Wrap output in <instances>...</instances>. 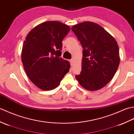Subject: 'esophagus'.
Returning a JSON list of instances; mask_svg holds the SVG:
<instances>
[{"mask_svg":"<svg viewBox=\"0 0 134 134\" xmlns=\"http://www.w3.org/2000/svg\"><path fill=\"white\" fill-rule=\"evenodd\" d=\"M70 64H71V65H73V63H74V60H73V59H70Z\"/></svg>","mask_w":134,"mask_h":134,"instance_id":"1","label":"esophagus"}]
</instances>
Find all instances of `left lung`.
<instances>
[{"mask_svg": "<svg viewBox=\"0 0 134 134\" xmlns=\"http://www.w3.org/2000/svg\"><path fill=\"white\" fill-rule=\"evenodd\" d=\"M83 48L82 70L75 78L85 89L95 91L104 87L114 76L120 63L119 46L103 27L84 22L71 27Z\"/></svg>", "mask_w": 134, "mask_h": 134, "instance_id": "left-lung-1", "label": "left lung"}]
</instances>
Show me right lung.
Returning <instances> with one entry per match:
<instances>
[{"label":"right lung","mask_w":134,"mask_h":134,"mask_svg":"<svg viewBox=\"0 0 134 134\" xmlns=\"http://www.w3.org/2000/svg\"><path fill=\"white\" fill-rule=\"evenodd\" d=\"M70 30L68 25L47 21L28 33L22 51V62L28 78L40 89L59 86L69 72V62L60 58L62 41Z\"/></svg>","instance_id":"add662e5"}]
</instances>
